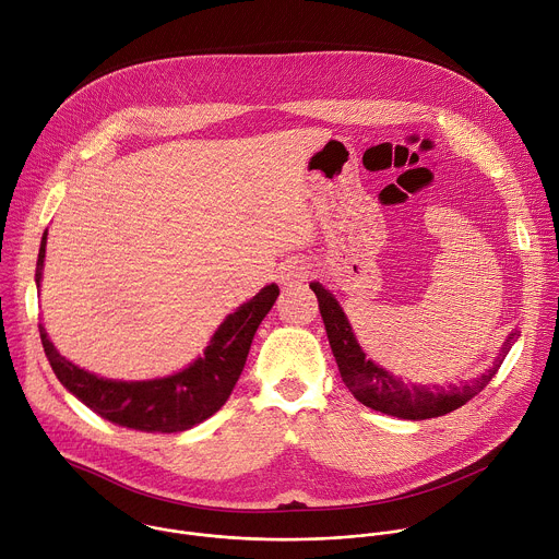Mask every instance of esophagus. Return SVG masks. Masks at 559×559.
Listing matches in <instances>:
<instances>
[{"label": "esophagus", "mask_w": 559, "mask_h": 559, "mask_svg": "<svg viewBox=\"0 0 559 559\" xmlns=\"http://www.w3.org/2000/svg\"><path fill=\"white\" fill-rule=\"evenodd\" d=\"M309 270H311L309 263H305L302 259H289V261H285V263L281 265V270H278V281H281L283 285H287V287H294V285L307 281Z\"/></svg>", "instance_id": "obj_1"}]
</instances>
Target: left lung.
I'll return each instance as SVG.
<instances>
[{"label": "left lung", "mask_w": 559, "mask_h": 559, "mask_svg": "<svg viewBox=\"0 0 559 559\" xmlns=\"http://www.w3.org/2000/svg\"><path fill=\"white\" fill-rule=\"evenodd\" d=\"M309 287L318 298V309H321L328 338H330L334 358L338 362L343 382L354 393L358 403H362L373 412L395 416V418L427 420V418L451 414L457 407L466 405L473 395L480 393L491 382V378L498 373L502 360L507 358L511 345L518 338V332H511L493 367H489L483 376H477L468 382L447 384V386L412 384L384 371L376 362L367 360L338 300L321 283H309Z\"/></svg>", "instance_id": "1"}]
</instances>
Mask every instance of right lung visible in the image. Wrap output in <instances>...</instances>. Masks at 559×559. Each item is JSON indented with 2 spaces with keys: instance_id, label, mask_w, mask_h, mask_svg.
Returning <instances> with one entry per match:
<instances>
[{
  "instance_id": "1",
  "label": "right lung",
  "mask_w": 559,
  "mask_h": 559,
  "mask_svg": "<svg viewBox=\"0 0 559 559\" xmlns=\"http://www.w3.org/2000/svg\"><path fill=\"white\" fill-rule=\"evenodd\" d=\"M44 257L46 231L37 257V285L41 281ZM276 296L278 285L263 287L252 300L225 318L201 358L175 376L156 380L123 382L99 378L66 360L50 343L41 323L39 336L59 382L104 420L145 433H177L207 420L225 405L246 367L254 334Z\"/></svg>"
}]
</instances>
